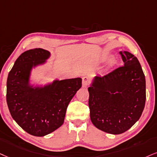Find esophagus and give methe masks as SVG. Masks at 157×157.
Instances as JSON below:
<instances>
[{"instance_id": "34e87169", "label": "esophagus", "mask_w": 157, "mask_h": 157, "mask_svg": "<svg viewBox=\"0 0 157 157\" xmlns=\"http://www.w3.org/2000/svg\"><path fill=\"white\" fill-rule=\"evenodd\" d=\"M90 79L87 76H84L82 78V86L83 87H87L90 84Z\"/></svg>"}]
</instances>
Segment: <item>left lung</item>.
<instances>
[{
	"mask_svg": "<svg viewBox=\"0 0 157 157\" xmlns=\"http://www.w3.org/2000/svg\"><path fill=\"white\" fill-rule=\"evenodd\" d=\"M124 65L97 75L88 88L90 119L110 134L126 132L140 119L146 103V78L136 57L120 52Z\"/></svg>",
	"mask_w": 157,
	"mask_h": 157,
	"instance_id": "left-lung-1",
	"label": "left lung"
}]
</instances>
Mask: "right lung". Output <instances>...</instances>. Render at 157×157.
Returning a JSON list of instances; mask_svg holds the SVG:
<instances>
[{
  "label": "right lung",
  "mask_w": 157,
  "mask_h": 157,
  "mask_svg": "<svg viewBox=\"0 0 157 157\" xmlns=\"http://www.w3.org/2000/svg\"><path fill=\"white\" fill-rule=\"evenodd\" d=\"M49 56L45 49L26 51L17 58L7 78L6 102L11 117L25 132L42 137L63 124L69 102L82 87V78L56 81L44 89L28 86L33 65Z\"/></svg>",
  "instance_id": "obj_1"
}]
</instances>
